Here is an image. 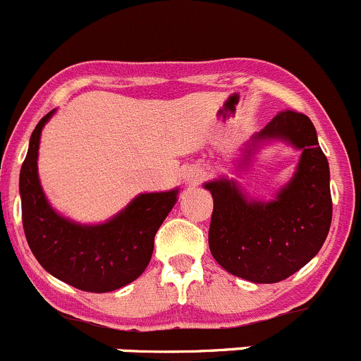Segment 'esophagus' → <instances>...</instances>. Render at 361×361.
<instances>
[{"mask_svg": "<svg viewBox=\"0 0 361 361\" xmlns=\"http://www.w3.org/2000/svg\"><path fill=\"white\" fill-rule=\"evenodd\" d=\"M183 178L187 185H197L201 181V178H203V173H201L200 169H196V167H192V169H188L187 173L183 174Z\"/></svg>", "mask_w": 361, "mask_h": 361, "instance_id": "esophagus-1", "label": "esophagus"}]
</instances>
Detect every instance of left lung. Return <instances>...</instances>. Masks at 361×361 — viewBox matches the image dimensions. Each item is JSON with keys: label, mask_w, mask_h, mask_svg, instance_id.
Listing matches in <instances>:
<instances>
[{"label": "left lung", "mask_w": 361, "mask_h": 361, "mask_svg": "<svg viewBox=\"0 0 361 361\" xmlns=\"http://www.w3.org/2000/svg\"><path fill=\"white\" fill-rule=\"evenodd\" d=\"M271 140L301 149L294 176L272 201L249 200L228 178L204 183L214 197L212 257L230 274L252 283H278L305 267L321 251L331 226L329 165L312 121L294 110L279 112L245 144L240 169Z\"/></svg>", "instance_id": "left-lung-1"}]
</instances>
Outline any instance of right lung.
Masks as SVG:
<instances>
[{
    "instance_id": "add662e5",
    "label": "right lung",
    "mask_w": 361,
    "mask_h": 361,
    "mask_svg": "<svg viewBox=\"0 0 361 361\" xmlns=\"http://www.w3.org/2000/svg\"><path fill=\"white\" fill-rule=\"evenodd\" d=\"M42 117L30 137L19 174L23 228L33 257L51 276L85 292H112L146 271L154 235L178 201V188L139 194L124 210L103 224H78L62 217L40 187L37 158Z\"/></svg>"
}]
</instances>
